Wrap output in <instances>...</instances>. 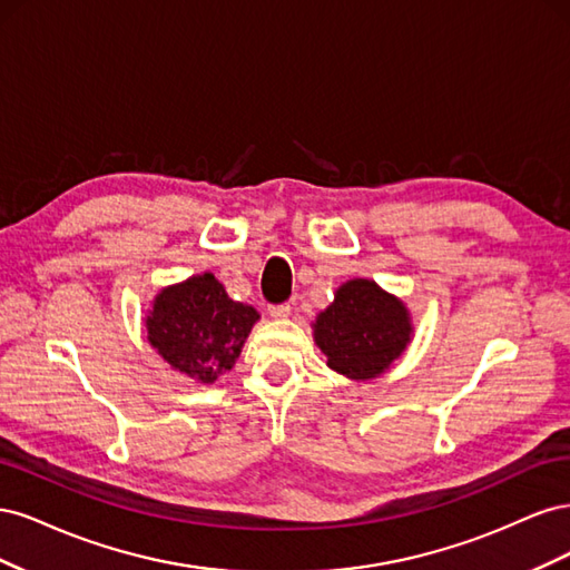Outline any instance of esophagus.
<instances>
[{"label":"esophagus","mask_w":570,"mask_h":570,"mask_svg":"<svg viewBox=\"0 0 570 570\" xmlns=\"http://www.w3.org/2000/svg\"><path fill=\"white\" fill-rule=\"evenodd\" d=\"M289 304L285 302V304H271L268 306V314L273 316V318H287L289 316Z\"/></svg>","instance_id":"34e87169"}]
</instances>
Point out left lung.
Returning a JSON list of instances; mask_svg holds the SVG:
<instances>
[{
    "mask_svg": "<svg viewBox=\"0 0 570 570\" xmlns=\"http://www.w3.org/2000/svg\"><path fill=\"white\" fill-rule=\"evenodd\" d=\"M314 327L327 366L354 381L381 375L411 340L404 304L361 278L337 289L335 302L318 314Z\"/></svg>",
    "mask_w": 570,
    "mask_h": 570,
    "instance_id": "8db88e82",
    "label": "left lung"
}]
</instances>
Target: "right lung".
<instances>
[{"instance_id":"obj_1","label":"right lung","mask_w":570,"mask_h":570,"mask_svg":"<svg viewBox=\"0 0 570 570\" xmlns=\"http://www.w3.org/2000/svg\"><path fill=\"white\" fill-rule=\"evenodd\" d=\"M252 306L228 297L212 273L161 289L147 316V337L176 371L214 383L233 368L256 323Z\"/></svg>"}]
</instances>
